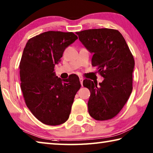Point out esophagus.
<instances>
[{
    "label": "esophagus",
    "instance_id": "esophagus-1",
    "mask_svg": "<svg viewBox=\"0 0 153 153\" xmlns=\"http://www.w3.org/2000/svg\"><path fill=\"white\" fill-rule=\"evenodd\" d=\"M83 80H84V79H83L82 77H79V82H80V83H81L82 86L83 85Z\"/></svg>",
    "mask_w": 153,
    "mask_h": 153
}]
</instances>
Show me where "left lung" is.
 <instances>
[{"label":"left lung","instance_id":"left-lung-1","mask_svg":"<svg viewBox=\"0 0 153 153\" xmlns=\"http://www.w3.org/2000/svg\"><path fill=\"white\" fill-rule=\"evenodd\" d=\"M79 40L93 53L92 65L104 80L85 79L83 86L88 88L90 115L104 121L115 117L126 105L132 91L134 59L125 39L117 30L100 28L77 32Z\"/></svg>","mask_w":153,"mask_h":153}]
</instances>
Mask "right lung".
<instances>
[{"label":"right lung","mask_w":153,"mask_h":153,"mask_svg":"<svg viewBox=\"0 0 153 153\" xmlns=\"http://www.w3.org/2000/svg\"><path fill=\"white\" fill-rule=\"evenodd\" d=\"M77 39L73 32L48 31L30 38L24 49L19 63L21 89L27 108L46 125H60L68 120L81 87L77 75L61 79L54 72L65 49Z\"/></svg>","instance_id":"right-lung-1"}]
</instances>
